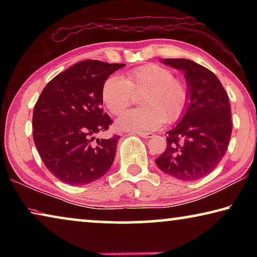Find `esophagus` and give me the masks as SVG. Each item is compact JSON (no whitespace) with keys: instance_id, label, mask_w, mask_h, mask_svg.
I'll return each mask as SVG.
<instances>
[{"instance_id":"obj_1","label":"esophagus","mask_w":257,"mask_h":257,"mask_svg":"<svg viewBox=\"0 0 257 257\" xmlns=\"http://www.w3.org/2000/svg\"><path fill=\"white\" fill-rule=\"evenodd\" d=\"M138 136H141L143 138H152L154 136L153 133H144V132H136Z\"/></svg>"}]
</instances>
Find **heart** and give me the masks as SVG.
I'll use <instances>...</instances> for the list:
<instances>
[{
	"mask_svg": "<svg viewBox=\"0 0 257 257\" xmlns=\"http://www.w3.org/2000/svg\"><path fill=\"white\" fill-rule=\"evenodd\" d=\"M142 108L123 113L118 127L133 132H147L173 122L184 114L189 99L186 82L175 78L170 69L155 63L130 70L125 78L110 76L102 87L104 105L112 114L119 115L133 101L134 93H143Z\"/></svg>",
	"mask_w": 257,
	"mask_h": 257,
	"instance_id": "1",
	"label": "heart"
}]
</instances>
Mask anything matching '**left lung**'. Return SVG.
<instances>
[{
  "mask_svg": "<svg viewBox=\"0 0 257 257\" xmlns=\"http://www.w3.org/2000/svg\"><path fill=\"white\" fill-rule=\"evenodd\" d=\"M162 62L185 73L189 102L185 115L167 133V150L155 160L161 171L190 181L205 177L227 152L232 132L231 108L219 78L188 59Z\"/></svg>",
  "mask_w": 257,
  "mask_h": 257,
  "instance_id": "obj_1",
  "label": "left lung"
}]
</instances>
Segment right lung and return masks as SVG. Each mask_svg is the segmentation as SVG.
Instances as JSON below:
<instances>
[{"instance_id": "add662e5", "label": "right lung", "mask_w": 257, "mask_h": 257, "mask_svg": "<svg viewBox=\"0 0 257 257\" xmlns=\"http://www.w3.org/2000/svg\"><path fill=\"white\" fill-rule=\"evenodd\" d=\"M123 67L81 61L55 76L35 104V146L47 170L64 184H89L110 170L120 136L94 141L112 123L102 108L104 81Z\"/></svg>"}]
</instances>
